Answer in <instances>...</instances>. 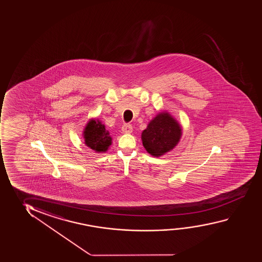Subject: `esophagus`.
Here are the masks:
<instances>
[{
  "label": "esophagus",
  "instance_id": "1",
  "mask_svg": "<svg viewBox=\"0 0 262 262\" xmlns=\"http://www.w3.org/2000/svg\"><path fill=\"white\" fill-rule=\"evenodd\" d=\"M122 131L123 133H125V134H130V133H132V126H131L130 124H124L122 126Z\"/></svg>",
  "mask_w": 262,
  "mask_h": 262
}]
</instances>
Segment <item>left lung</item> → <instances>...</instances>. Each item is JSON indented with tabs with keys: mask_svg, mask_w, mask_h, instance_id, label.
Wrapping results in <instances>:
<instances>
[{
	"mask_svg": "<svg viewBox=\"0 0 262 262\" xmlns=\"http://www.w3.org/2000/svg\"><path fill=\"white\" fill-rule=\"evenodd\" d=\"M181 126L168 112L159 113L142 133L145 150L154 157L172 150L181 138Z\"/></svg>",
	"mask_w": 262,
	"mask_h": 262,
	"instance_id": "obj_1",
	"label": "left lung"
}]
</instances>
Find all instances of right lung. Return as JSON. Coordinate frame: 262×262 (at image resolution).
<instances>
[{"label": "right lung", "mask_w": 262, "mask_h": 262, "mask_svg": "<svg viewBox=\"0 0 262 262\" xmlns=\"http://www.w3.org/2000/svg\"><path fill=\"white\" fill-rule=\"evenodd\" d=\"M84 143L86 146L97 152L106 151L112 145V139L108 130L98 119H91L84 131Z\"/></svg>", "instance_id": "right-lung-1"}]
</instances>
